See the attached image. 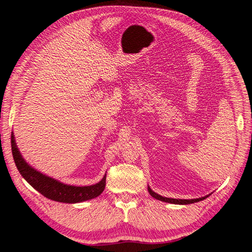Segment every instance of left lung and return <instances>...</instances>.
<instances>
[{"label":"left lung","instance_id":"8db88e82","mask_svg":"<svg viewBox=\"0 0 252 252\" xmlns=\"http://www.w3.org/2000/svg\"><path fill=\"white\" fill-rule=\"evenodd\" d=\"M148 190H149L150 195L152 197H154L158 200H160V201H164V202H168V203H173V204H190V203H195L198 201H201V200L205 199L208 196L202 197V198H198V199H190V200H186V199H172V198H166L158 195V193L154 192L153 190H151L150 188H148Z\"/></svg>","mask_w":252,"mask_h":252}]
</instances>
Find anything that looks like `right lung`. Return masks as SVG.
Wrapping results in <instances>:
<instances>
[{
    "label": "right lung",
    "instance_id": "right-lung-1",
    "mask_svg": "<svg viewBox=\"0 0 252 252\" xmlns=\"http://www.w3.org/2000/svg\"><path fill=\"white\" fill-rule=\"evenodd\" d=\"M10 141L12 157H14V160L19 172L36 190L39 191L44 197L57 202L77 203L98 197L104 190L106 175L103 177L99 183L90 186H72L63 184L52 178L42 175V173L38 172L28 165L18 150L14 134H11Z\"/></svg>",
    "mask_w": 252,
    "mask_h": 252
}]
</instances>
